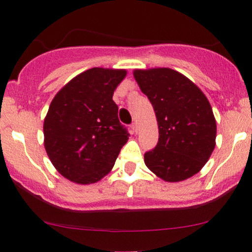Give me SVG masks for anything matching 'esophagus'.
<instances>
[{
	"label": "esophagus",
	"mask_w": 252,
	"mask_h": 252,
	"mask_svg": "<svg viewBox=\"0 0 252 252\" xmlns=\"http://www.w3.org/2000/svg\"><path fill=\"white\" fill-rule=\"evenodd\" d=\"M131 129H132V131L134 132H137V130H138V128H137V123L136 122H134L131 124Z\"/></svg>",
	"instance_id": "1"
}]
</instances>
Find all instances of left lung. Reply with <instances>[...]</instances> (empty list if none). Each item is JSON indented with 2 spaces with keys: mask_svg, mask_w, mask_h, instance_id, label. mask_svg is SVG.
I'll use <instances>...</instances> for the list:
<instances>
[{
  "mask_svg": "<svg viewBox=\"0 0 252 252\" xmlns=\"http://www.w3.org/2000/svg\"><path fill=\"white\" fill-rule=\"evenodd\" d=\"M134 77L158 126V142L144 154V163L164 181L186 180L205 166L216 147L217 124L209 99L172 68L135 70Z\"/></svg>",
  "mask_w": 252,
  "mask_h": 252,
  "instance_id": "1",
  "label": "left lung"
}]
</instances>
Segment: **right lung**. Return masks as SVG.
Here are the masks:
<instances>
[{"mask_svg": "<svg viewBox=\"0 0 252 252\" xmlns=\"http://www.w3.org/2000/svg\"><path fill=\"white\" fill-rule=\"evenodd\" d=\"M126 76V70L90 68L53 98L43 122V144L63 178L80 185L94 184L112 169L129 138L112 100Z\"/></svg>", "mask_w": 252, "mask_h": 252, "instance_id": "1", "label": "right lung"}]
</instances>
